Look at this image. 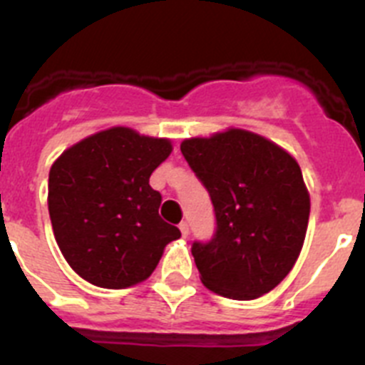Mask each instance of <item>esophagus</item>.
Listing matches in <instances>:
<instances>
[{
    "instance_id": "obj_1",
    "label": "esophagus",
    "mask_w": 365,
    "mask_h": 365,
    "mask_svg": "<svg viewBox=\"0 0 365 365\" xmlns=\"http://www.w3.org/2000/svg\"><path fill=\"white\" fill-rule=\"evenodd\" d=\"M179 228H180V234H182V237H188V234H190L188 222L182 221V222H180V225H179Z\"/></svg>"
}]
</instances>
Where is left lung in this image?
<instances>
[{"instance_id":"8db88e82","label":"left lung","mask_w":365,"mask_h":365,"mask_svg":"<svg viewBox=\"0 0 365 365\" xmlns=\"http://www.w3.org/2000/svg\"><path fill=\"white\" fill-rule=\"evenodd\" d=\"M180 151L208 190L215 230L192 254L206 289L256 299L285 279L302 252L311 197L289 151L247 130L192 137Z\"/></svg>"}]
</instances>
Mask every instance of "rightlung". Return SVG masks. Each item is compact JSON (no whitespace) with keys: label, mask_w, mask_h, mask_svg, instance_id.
Instances as JSON below:
<instances>
[{"label":"right lung","mask_w":365,"mask_h":365,"mask_svg":"<svg viewBox=\"0 0 365 365\" xmlns=\"http://www.w3.org/2000/svg\"><path fill=\"white\" fill-rule=\"evenodd\" d=\"M170 138L115 125L67 148L49 172V215L56 243L80 278L128 289L159 265L180 232L159 215L150 177L168 159Z\"/></svg>","instance_id":"add662e5"}]
</instances>
